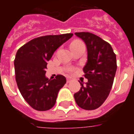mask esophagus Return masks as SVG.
I'll return each instance as SVG.
<instances>
[{
	"instance_id": "34e87169",
	"label": "esophagus",
	"mask_w": 134,
	"mask_h": 134,
	"mask_svg": "<svg viewBox=\"0 0 134 134\" xmlns=\"http://www.w3.org/2000/svg\"><path fill=\"white\" fill-rule=\"evenodd\" d=\"M70 80H71V77H70V76H67V82H69Z\"/></svg>"
}]
</instances>
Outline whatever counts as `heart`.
<instances>
[{
  "label": "heart",
  "instance_id": "1",
  "mask_svg": "<svg viewBox=\"0 0 134 134\" xmlns=\"http://www.w3.org/2000/svg\"><path fill=\"white\" fill-rule=\"evenodd\" d=\"M80 41H72L71 44H70V45H72V44H77V43H80Z\"/></svg>",
  "mask_w": 134,
  "mask_h": 134
}]
</instances>
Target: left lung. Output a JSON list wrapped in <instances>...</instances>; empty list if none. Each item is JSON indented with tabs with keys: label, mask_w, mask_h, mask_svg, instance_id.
<instances>
[{
	"label": "left lung",
	"mask_w": 134,
	"mask_h": 134,
	"mask_svg": "<svg viewBox=\"0 0 134 134\" xmlns=\"http://www.w3.org/2000/svg\"><path fill=\"white\" fill-rule=\"evenodd\" d=\"M84 41L87 47V60L83 67L86 83L74 98L79 107L95 110L106 100L112 87L117 70L116 56L112 47L100 37L89 32L75 33Z\"/></svg>",
	"instance_id": "obj_1"
}]
</instances>
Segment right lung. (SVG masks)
<instances>
[{
    "label": "right lung",
    "instance_id": "right-lung-1",
    "mask_svg": "<svg viewBox=\"0 0 134 134\" xmlns=\"http://www.w3.org/2000/svg\"><path fill=\"white\" fill-rule=\"evenodd\" d=\"M72 36L64 34L40 36L17 51L14 60L16 83L23 98L34 109L44 111L54 105L66 78L61 75L53 80L47 78V62L56 50Z\"/></svg>",
    "mask_w": 134,
    "mask_h": 134
}]
</instances>
